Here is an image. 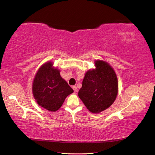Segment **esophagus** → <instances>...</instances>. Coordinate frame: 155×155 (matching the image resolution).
<instances>
[{"label":"esophagus","instance_id":"1","mask_svg":"<svg viewBox=\"0 0 155 155\" xmlns=\"http://www.w3.org/2000/svg\"><path fill=\"white\" fill-rule=\"evenodd\" d=\"M72 89L74 90V93H77V92L78 91V88H77V87H76V86H73V87H72Z\"/></svg>","mask_w":155,"mask_h":155}]
</instances>
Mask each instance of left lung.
I'll return each mask as SVG.
<instances>
[{
    "label": "left lung",
    "mask_w": 155,
    "mask_h": 155,
    "mask_svg": "<svg viewBox=\"0 0 155 155\" xmlns=\"http://www.w3.org/2000/svg\"><path fill=\"white\" fill-rule=\"evenodd\" d=\"M94 69L88 71L78 95L88 110L99 113L110 107L118 94V80L107 62L97 60Z\"/></svg>",
    "instance_id": "obj_1"
}]
</instances>
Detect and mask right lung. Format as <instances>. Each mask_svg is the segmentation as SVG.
I'll use <instances>...</instances> for the list:
<instances>
[{
    "label": "right lung",
    "instance_id": "obj_1",
    "mask_svg": "<svg viewBox=\"0 0 155 155\" xmlns=\"http://www.w3.org/2000/svg\"><path fill=\"white\" fill-rule=\"evenodd\" d=\"M52 65V62H47L38 69L32 83V93L38 105L55 112L74 91Z\"/></svg>",
    "mask_w": 155,
    "mask_h": 155
}]
</instances>
